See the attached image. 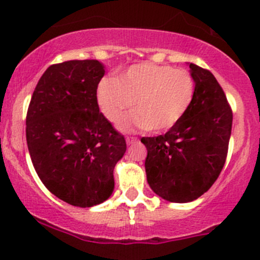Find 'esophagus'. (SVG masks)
I'll return each instance as SVG.
<instances>
[{
    "mask_svg": "<svg viewBox=\"0 0 260 260\" xmlns=\"http://www.w3.org/2000/svg\"><path fill=\"white\" fill-rule=\"evenodd\" d=\"M125 141H127V145H133V143H136L138 141L137 137H133V136H128L127 138H125Z\"/></svg>",
    "mask_w": 260,
    "mask_h": 260,
    "instance_id": "obj_1",
    "label": "esophagus"
}]
</instances>
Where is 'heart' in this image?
I'll list each match as a JSON object with an SVG mask.
<instances>
[{"instance_id": "1", "label": "heart", "mask_w": 260, "mask_h": 260, "mask_svg": "<svg viewBox=\"0 0 260 260\" xmlns=\"http://www.w3.org/2000/svg\"><path fill=\"white\" fill-rule=\"evenodd\" d=\"M193 96L195 79L190 72L153 62L133 65L117 78H103L96 88L99 109L112 124H117L133 104L135 112L120 123L124 131L170 129L185 117Z\"/></svg>"}]
</instances>
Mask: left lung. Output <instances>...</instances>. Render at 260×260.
<instances>
[{
	"instance_id": "obj_1",
	"label": "left lung",
	"mask_w": 260,
	"mask_h": 260,
	"mask_svg": "<svg viewBox=\"0 0 260 260\" xmlns=\"http://www.w3.org/2000/svg\"><path fill=\"white\" fill-rule=\"evenodd\" d=\"M195 96L185 117L165 135L143 137L149 187L171 203H190L217 180L228 154L233 112L209 70L190 64Z\"/></svg>"
}]
</instances>
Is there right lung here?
I'll return each instance as SVG.
<instances>
[{
	"instance_id": "right-lung-1",
	"label": "right lung",
	"mask_w": 260,
	"mask_h": 260,
	"mask_svg": "<svg viewBox=\"0 0 260 260\" xmlns=\"http://www.w3.org/2000/svg\"><path fill=\"white\" fill-rule=\"evenodd\" d=\"M98 60L50 65L39 80L26 115V141L45 187L73 206L90 208L114 188L113 170L127 145L99 112Z\"/></svg>"
}]
</instances>
